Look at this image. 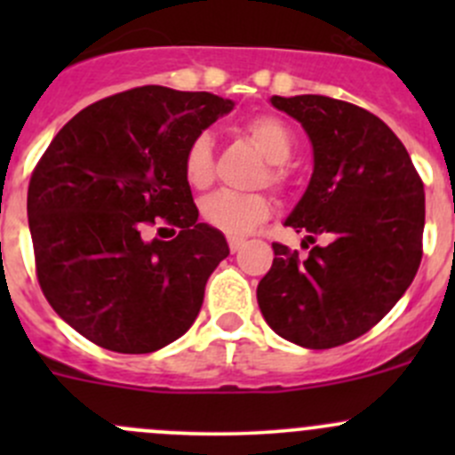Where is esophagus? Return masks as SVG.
Returning a JSON list of instances; mask_svg holds the SVG:
<instances>
[{
	"instance_id": "34e87169",
	"label": "esophagus",
	"mask_w": 455,
	"mask_h": 455,
	"mask_svg": "<svg viewBox=\"0 0 455 455\" xmlns=\"http://www.w3.org/2000/svg\"><path fill=\"white\" fill-rule=\"evenodd\" d=\"M227 242H228V249H231V253H237V251H240L242 246H244V237L231 235Z\"/></svg>"
}]
</instances>
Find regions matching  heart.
Listing matches in <instances>:
<instances>
[{"label":"heart","instance_id":"obj_1","mask_svg":"<svg viewBox=\"0 0 455 455\" xmlns=\"http://www.w3.org/2000/svg\"><path fill=\"white\" fill-rule=\"evenodd\" d=\"M246 136L253 140L257 149L268 160L261 182H268L273 189L283 191L288 187V172L283 163L292 156L295 139L292 132L277 116H255L244 125ZM182 173L187 185L194 189H206L213 180V136L209 132H200L187 145L182 156ZM268 196L264 194H233V191H218L206 196L200 202V215L209 227L228 235H244L253 231L257 224L270 218Z\"/></svg>","mask_w":455,"mask_h":455}]
</instances>
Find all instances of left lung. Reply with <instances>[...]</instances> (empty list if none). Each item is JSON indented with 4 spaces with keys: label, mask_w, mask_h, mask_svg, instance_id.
<instances>
[{
    "label": "left lung",
    "mask_w": 455,
    "mask_h": 455,
    "mask_svg": "<svg viewBox=\"0 0 455 455\" xmlns=\"http://www.w3.org/2000/svg\"><path fill=\"white\" fill-rule=\"evenodd\" d=\"M270 103L304 125L315 172L286 227L308 255L273 242L257 304L279 337L328 350L355 341L394 308L423 259V180L379 116L319 94ZM324 237L323 245L315 240Z\"/></svg>",
    "instance_id": "left-lung-1"
}]
</instances>
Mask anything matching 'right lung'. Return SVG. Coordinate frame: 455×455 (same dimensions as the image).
Returning a JSON list of instances; mask_svg holds the SVG:
<instances>
[{"label": "right lung", "instance_id": "right-lung-1", "mask_svg": "<svg viewBox=\"0 0 455 455\" xmlns=\"http://www.w3.org/2000/svg\"><path fill=\"white\" fill-rule=\"evenodd\" d=\"M231 109L209 92L134 87L81 109L36 163L28 185L36 279L54 313L96 346L147 355L198 316L228 244L198 222L182 156ZM156 223L177 237L145 243Z\"/></svg>", "mask_w": 455, "mask_h": 455}]
</instances>
